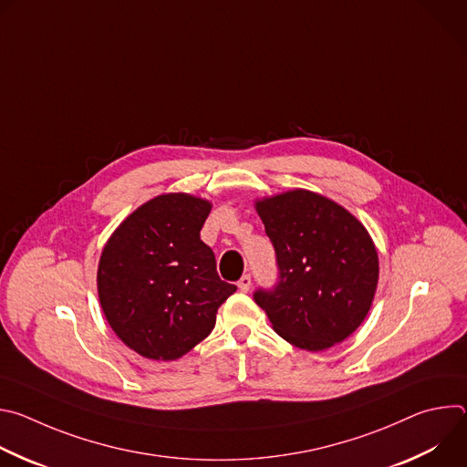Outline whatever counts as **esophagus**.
<instances>
[{"label": "esophagus", "instance_id": "1", "mask_svg": "<svg viewBox=\"0 0 467 467\" xmlns=\"http://www.w3.org/2000/svg\"><path fill=\"white\" fill-rule=\"evenodd\" d=\"M238 288L240 292H247L251 288V277L249 275H244L240 281H238Z\"/></svg>", "mask_w": 467, "mask_h": 467}]
</instances>
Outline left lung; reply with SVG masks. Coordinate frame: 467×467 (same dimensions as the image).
Masks as SVG:
<instances>
[{
  "label": "left lung",
  "mask_w": 467,
  "mask_h": 467,
  "mask_svg": "<svg viewBox=\"0 0 467 467\" xmlns=\"http://www.w3.org/2000/svg\"><path fill=\"white\" fill-rule=\"evenodd\" d=\"M279 265V285L254 292L274 330L292 346L323 351L366 319L379 283L368 229L332 199L296 188L254 202Z\"/></svg>",
  "instance_id": "left-lung-1"
}]
</instances>
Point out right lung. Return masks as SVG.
<instances>
[{
	"label": "right lung",
	"instance_id": "add662e5",
	"mask_svg": "<svg viewBox=\"0 0 467 467\" xmlns=\"http://www.w3.org/2000/svg\"><path fill=\"white\" fill-rule=\"evenodd\" d=\"M213 203L184 192L161 193L130 213L107 240L98 296L116 337L151 360H177L205 340L222 303L236 292L218 277L199 238Z\"/></svg>",
	"mask_w": 467,
	"mask_h": 467
}]
</instances>
